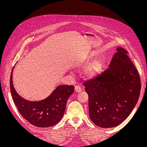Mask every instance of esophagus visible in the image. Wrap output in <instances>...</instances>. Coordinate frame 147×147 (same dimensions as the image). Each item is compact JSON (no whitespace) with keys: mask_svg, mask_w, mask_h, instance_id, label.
<instances>
[{"mask_svg":"<svg viewBox=\"0 0 147 147\" xmlns=\"http://www.w3.org/2000/svg\"><path fill=\"white\" fill-rule=\"evenodd\" d=\"M75 91L76 92H80L82 91V88L79 86H75Z\"/></svg>","mask_w":147,"mask_h":147,"instance_id":"obj_1","label":"esophagus"}]
</instances>
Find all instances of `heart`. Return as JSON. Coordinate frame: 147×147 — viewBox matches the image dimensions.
Wrapping results in <instances>:
<instances>
[{
	"instance_id": "b5f03b06",
	"label": "heart",
	"mask_w": 147,
	"mask_h": 147,
	"mask_svg": "<svg viewBox=\"0 0 147 147\" xmlns=\"http://www.w3.org/2000/svg\"><path fill=\"white\" fill-rule=\"evenodd\" d=\"M102 63L100 60H95L88 64L83 70L84 77L88 79H91L98 75L102 70Z\"/></svg>"
}]
</instances>
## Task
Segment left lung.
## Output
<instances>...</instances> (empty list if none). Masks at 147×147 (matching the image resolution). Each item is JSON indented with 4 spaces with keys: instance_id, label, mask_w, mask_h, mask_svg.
Listing matches in <instances>:
<instances>
[{
    "instance_id": "obj_1",
    "label": "left lung",
    "mask_w": 147,
    "mask_h": 147,
    "mask_svg": "<svg viewBox=\"0 0 147 147\" xmlns=\"http://www.w3.org/2000/svg\"><path fill=\"white\" fill-rule=\"evenodd\" d=\"M109 68L84 82L89 99V115L97 126H118L132 112L139 98L140 79L127 51L117 48Z\"/></svg>"
}]
</instances>
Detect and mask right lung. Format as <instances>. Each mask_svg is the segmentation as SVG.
Instances as JSON below:
<instances>
[{"instance_id":"1","label":"right lung","mask_w":147,"mask_h":147,"mask_svg":"<svg viewBox=\"0 0 147 147\" xmlns=\"http://www.w3.org/2000/svg\"><path fill=\"white\" fill-rule=\"evenodd\" d=\"M13 68L10 76V91L13 102L23 117L32 125L48 127L55 125L63 118L67 101L74 92V86L59 85L45 99L30 101L21 97L13 84Z\"/></svg>"}]
</instances>
